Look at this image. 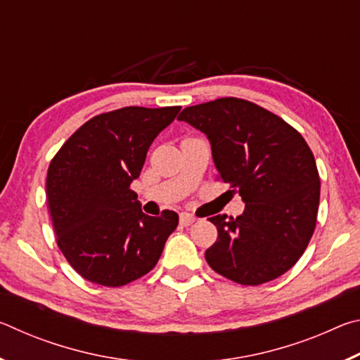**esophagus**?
<instances>
[{"label":"esophagus","instance_id":"esophagus-1","mask_svg":"<svg viewBox=\"0 0 360 360\" xmlns=\"http://www.w3.org/2000/svg\"><path fill=\"white\" fill-rule=\"evenodd\" d=\"M179 222L181 225H184V227H188V225H192L195 222V216L188 214V212H182L179 217Z\"/></svg>","mask_w":360,"mask_h":360}]
</instances>
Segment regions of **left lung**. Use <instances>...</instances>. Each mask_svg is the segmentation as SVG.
I'll return each mask as SVG.
<instances>
[{"instance_id": "obj_1", "label": "left lung", "mask_w": 360, "mask_h": 360, "mask_svg": "<svg viewBox=\"0 0 360 360\" xmlns=\"http://www.w3.org/2000/svg\"><path fill=\"white\" fill-rule=\"evenodd\" d=\"M178 119L208 136L219 179L246 203L238 217H210L217 240L206 262L243 285L281 276L316 227L321 181L309 146L276 114L233 96L188 106Z\"/></svg>"}]
</instances>
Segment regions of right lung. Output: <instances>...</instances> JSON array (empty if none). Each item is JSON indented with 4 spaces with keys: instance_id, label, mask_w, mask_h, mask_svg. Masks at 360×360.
Wrapping results in <instances>:
<instances>
[{
    "instance_id": "add662e5",
    "label": "right lung",
    "mask_w": 360,
    "mask_h": 360,
    "mask_svg": "<svg viewBox=\"0 0 360 360\" xmlns=\"http://www.w3.org/2000/svg\"><path fill=\"white\" fill-rule=\"evenodd\" d=\"M179 111L127 106L95 115L52 158L46 195L57 245L87 281L119 288L144 276L178 227L174 211L144 214L130 186Z\"/></svg>"
}]
</instances>
